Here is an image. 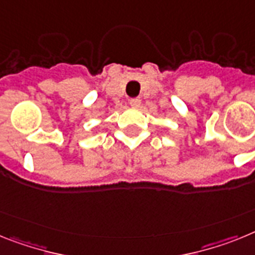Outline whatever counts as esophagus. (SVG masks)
Listing matches in <instances>:
<instances>
[{"instance_id": "esophagus-1", "label": "esophagus", "mask_w": 255, "mask_h": 255, "mask_svg": "<svg viewBox=\"0 0 255 255\" xmlns=\"http://www.w3.org/2000/svg\"><path fill=\"white\" fill-rule=\"evenodd\" d=\"M129 105L132 106V108H138V106L141 105V100L140 99H130Z\"/></svg>"}]
</instances>
